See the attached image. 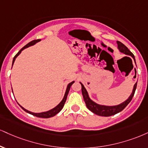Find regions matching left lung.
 Masks as SVG:
<instances>
[{
    "label": "left lung",
    "mask_w": 148,
    "mask_h": 148,
    "mask_svg": "<svg viewBox=\"0 0 148 148\" xmlns=\"http://www.w3.org/2000/svg\"><path fill=\"white\" fill-rule=\"evenodd\" d=\"M116 43L117 48H118L119 51L125 55L130 56L134 59L135 63H136L134 54L128 49V48L120 41H116ZM80 83L81 85L82 94H83V99H84L87 108L90 111L95 114L101 116H110L114 115L116 114L121 112L129 104L130 102L132 101V99L137 85V83H135L134 87H133V90L131 94L128 97V99H126L125 101H123V102L119 105H115V106H105V105L98 104V103L94 102V101H92L90 97H89L88 92L87 91L86 89H85L84 85H83V83H81V82H80Z\"/></svg>",
    "instance_id": "1"
}]
</instances>
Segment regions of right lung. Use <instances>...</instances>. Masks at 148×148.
<instances>
[{
  "label": "right lung",
  "mask_w": 148,
  "mask_h": 148,
  "mask_svg": "<svg viewBox=\"0 0 148 148\" xmlns=\"http://www.w3.org/2000/svg\"><path fill=\"white\" fill-rule=\"evenodd\" d=\"M40 40H40V39H37V40H32V41L29 42V43L27 44V45H26L25 46H24V47H23L22 48V49H21V50L19 51L16 54V56L14 57L13 61H12V66H13V65H14V61H15L16 58H17L18 56H19V54H20L22 52V51L23 50V49H26V48L29 47H30V46L34 45L35 44H36L37 42H40ZM74 83V81H73L71 82V83H69L68 85H67V88H66V91H65V94H64V97H63V99H62V101H60V102L59 103H58V104L57 105V106H56V107H54V108H52V109L48 110V111L42 112H38V113L32 112H30V111H29V110L25 109V108H23V107L21 106V105L19 104V103H18V104L19 105V106H20L21 108H22V109H23V110H24L25 112H26L30 114L35 116H36V117H39V118H45V119L50 118V117H52V116H55L56 114H57L59 112L60 110L63 109L64 105H65V101H66L67 94H68L69 90H70L71 85H72ZM12 92H13V90H12Z\"/></svg>",
  "instance_id": "obj_1"
}]
</instances>
